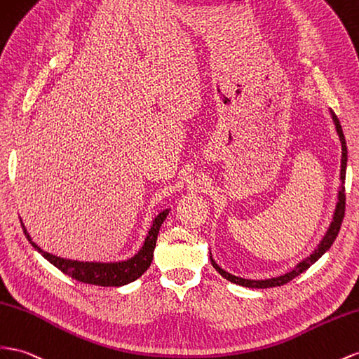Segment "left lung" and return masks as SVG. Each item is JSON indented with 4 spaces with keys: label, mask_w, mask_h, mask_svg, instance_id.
Returning a JSON list of instances; mask_svg holds the SVG:
<instances>
[{
    "label": "left lung",
    "mask_w": 359,
    "mask_h": 359,
    "mask_svg": "<svg viewBox=\"0 0 359 359\" xmlns=\"http://www.w3.org/2000/svg\"><path fill=\"white\" fill-rule=\"evenodd\" d=\"M329 111H331L337 134H338V137H340V142H341V170H340L341 186H340V190H338V202H337V207H335V211H334V217H332L331 225H329V228L326 231L325 237L322 238L320 243H318L317 249H314L313 254L309 255V257H306L305 259L300 261V263H297L292 270H290V272L280 275V276H276V278H270V279H245V278H240V276H236V275H231V273L226 272V270L222 269L215 259H212L211 252H210V259H211L212 267H215L217 272L222 276H224L225 279L231 280V283L238 284V285H243V287H249V288H270V287L284 285V284L290 283V280H292V279H294L296 276H299L300 273H304L306 269L311 267L316 263V261L320 258L326 250H329V248L332 246V243H334L337 236H338V232H340L341 222L344 219V208H346L344 181H346V166H347V147H346V139H344V134H343V128H341V125H340V121H338L337 114L332 110H329Z\"/></svg>",
    "instance_id": "1"
}]
</instances>
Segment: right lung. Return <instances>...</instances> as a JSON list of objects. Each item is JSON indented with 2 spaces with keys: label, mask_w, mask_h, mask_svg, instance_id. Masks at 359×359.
<instances>
[{
  "label": "right lung",
  "mask_w": 359,
  "mask_h": 359,
  "mask_svg": "<svg viewBox=\"0 0 359 359\" xmlns=\"http://www.w3.org/2000/svg\"><path fill=\"white\" fill-rule=\"evenodd\" d=\"M169 208L163 210L160 215L152 220V226L148 231V236L144 238V243L140 248V250L134 257L125 259V261H114V263H96V261H76V259H66L57 255L50 254L43 249L39 248L34 241L32 240L30 234L27 232V228L21 222L24 234L27 240L30 241L32 246L42 254L43 258H46L53 266H55L59 270L67 276H71L80 283L92 284V285H101V287H121L127 285L133 280L140 278L148 267L152 263L154 249H156L158 231L161 228V224L164 219L169 215Z\"/></svg>",
  "instance_id": "right-lung-1"
}]
</instances>
